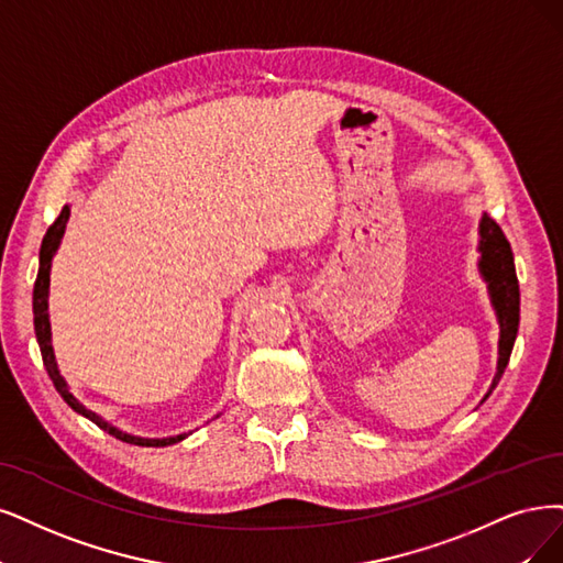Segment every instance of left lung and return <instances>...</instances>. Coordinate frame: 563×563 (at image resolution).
<instances>
[{
    "instance_id": "obj_1",
    "label": "left lung",
    "mask_w": 563,
    "mask_h": 563,
    "mask_svg": "<svg viewBox=\"0 0 563 563\" xmlns=\"http://www.w3.org/2000/svg\"><path fill=\"white\" fill-rule=\"evenodd\" d=\"M481 271L483 276L489 283V292H492V303L496 308L498 322H501V341H498V371L494 376L492 389L501 380L504 371L508 366L510 352L515 345L517 336V327H519V285H517V274H515V264H512V250L508 239L504 236L501 227L496 224L494 218L487 213L483 216L481 222ZM489 389V394H492ZM487 394V397H489ZM485 397V399H487Z\"/></svg>"
}]
</instances>
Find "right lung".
<instances>
[{"label": "right lung", "instance_id": "right-lung-1", "mask_svg": "<svg viewBox=\"0 0 563 563\" xmlns=\"http://www.w3.org/2000/svg\"><path fill=\"white\" fill-rule=\"evenodd\" d=\"M69 220V206H65L59 211V216L55 218V222L48 227V232L44 236V243H41L38 250V274L34 280V292H32V310H34V331H36V341L41 347V357H44V366L48 371V376L55 385V389L59 391V397L65 399L76 412L86 415L88 420H92L95 424H99V429L109 431L115 439L124 441V443H132V445H145V448H164V445H172L183 441L185 435H176V439H136V435H128L118 431L115 427L107 424L103 420H99L95 412H90L88 408H82V404H78L74 399V394L69 391L65 378L59 376L57 364H55V355H53V345H51V322H48V285H51V260L55 255V250L59 245L62 234H65V224Z\"/></svg>", "mask_w": 563, "mask_h": 563}]
</instances>
